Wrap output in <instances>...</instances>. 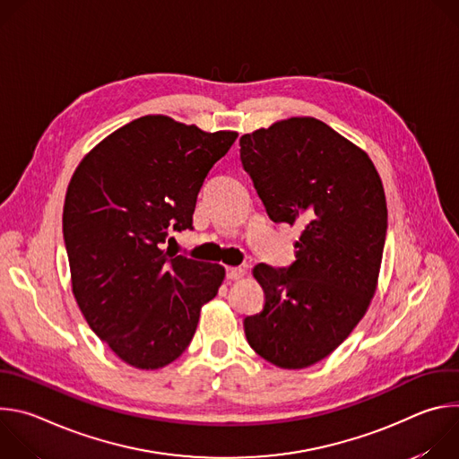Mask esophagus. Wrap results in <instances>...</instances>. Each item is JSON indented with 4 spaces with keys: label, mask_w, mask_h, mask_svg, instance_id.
Returning <instances> with one entry per match:
<instances>
[{
    "label": "esophagus",
    "mask_w": 459,
    "mask_h": 459,
    "mask_svg": "<svg viewBox=\"0 0 459 459\" xmlns=\"http://www.w3.org/2000/svg\"><path fill=\"white\" fill-rule=\"evenodd\" d=\"M245 274L243 267H227V280H239Z\"/></svg>",
    "instance_id": "obj_1"
}]
</instances>
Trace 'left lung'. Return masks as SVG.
<instances>
[{"instance_id": "1", "label": "left lung", "mask_w": 459, "mask_h": 459, "mask_svg": "<svg viewBox=\"0 0 459 459\" xmlns=\"http://www.w3.org/2000/svg\"><path fill=\"white\" fill-rule=\"evenodd\" d=\"M239 158L274 223H299L296 261L259 264L264 310L245 336L264 359L305 368L338 349L376 292L386 236L385 190L370 158L316 117H290L239 140Z\"/></svg>"}]
</instances>
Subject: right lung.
<instances>
[{"label":"right lung","instance_id":"right-lung-1","mask_svg":"<svg viewBox=\"0 0 459 459\" xmlns=\"http://www.w3.org/2000/svg\"><path fill=\"white\" fill-rule=\"evenodd\" d=\"M238 133L167 116L117 128L78 165L63 207L73 292L91 329L125 363L161 368L188 347L225 278L163 248L192 227L198 192ZM170 243V239H169Z\"/></svg>","mask_w":459,"mask_h":459}]
</instances>
